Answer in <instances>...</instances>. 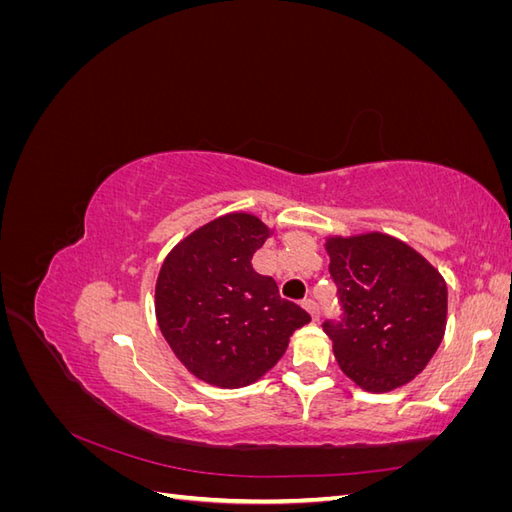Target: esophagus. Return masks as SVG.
Instances as JSON below:
<instances>
[{"instance_id": "1", "label": "esophagus", "mask_w": 512, "mask_h": 512, "mask_svg": "<svg viewBox=\"0 0 512 512\" xmlns=\"http://www.w3.org/2000/svg\"><path fill=\"white\" fill-rule=\"evenodd\" d=\"M303 307L307 309L309 314H312V318H314V320H318L320 312H318V303H316L314 299H305V301H303Z\"/></svg>"}]
</instances>
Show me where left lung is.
Returning <instances> with one entry per match:
<instances>
[{
    "instance_id": "1",
    "label": "left lung",
    "mask_w": 512,
    "mask_h": 512,
    "mask_svg": "<svg viewBox=\"0 0 512 512\" xmlns=\"http://www.w3.org/2000/svg\"><path fill=\"white\" fill-rule=\"evenodd\" d=\"M339 318L322 322L344 374L386 393L421 374L446 327V284L429 262L382 232L327 241Z\"/></svg>"
}]
</instances>
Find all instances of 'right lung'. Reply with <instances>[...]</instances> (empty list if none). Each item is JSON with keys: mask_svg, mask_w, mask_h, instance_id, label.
I'll return each mask as SVG.
<instances>
[{"mask_svg": "<svg viewBox=\"0 0 512 512\" xmlns=\"http://www.w3.org/2000/svg\"><path fill=\"white\" fill-rule=\"evenodd\" d=\"M269 228L230 213L185 237L156 284L160 331L192 374L222 389L258 380L288 348L309 314L280 297L273 277L252 267Z\"/></svg>", "mask_w": 512, "mask_h": 512, "instance_id": "obj_1", "label": "right lung"}]
</instances>
